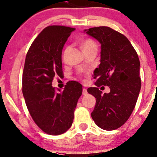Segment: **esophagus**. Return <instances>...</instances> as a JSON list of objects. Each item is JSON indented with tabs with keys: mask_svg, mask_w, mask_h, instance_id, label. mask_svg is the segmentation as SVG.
Listing matches in <instances>:
<instances>
[{
	"mask_svg": "<svg viewBox=\"0 0 157 157\" xmlns=\"http://www.w3.org/2000/svg\"><path fill=\"white\" fill-rule=\"evenodd\" d=\"M82 94L83 95H86L88 92H87V90L86 89H83V91H82Z\"/></svg>",
	"mask_w": 157,
	"mask_h": 157,
	"instance_id": "obj_1",
	"label": "esophagus"
}]
</instances>
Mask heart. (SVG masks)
<instances>
[{
    "label": "heart",
    "mask_w": 157,
    "mask_h": 157,
    "mask_svg": "<svg viewBox=\"0 0 157 157\" xmlns=\"http://www.w3.org/2000/svg\"><path fill=\"white\" fill-rule=\"evenodd\" d=\"M81 48H82L83 52H86L91 50V49H97V44L92 40L87 39V40H84L82 42V43H81Z\"/></svg>",
    "instance_id": "b5f03b06"
}]
</instances>
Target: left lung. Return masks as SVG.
Returning a JSON list of instances; mask_svg holds the SVG:
<instances>
[{
	"label": "left lung",
	"instance_id": "obj_1",
	"mask_svg": "<svg viewBox=\"0 0 157 157\" xmlns=\"http://www.w3.org/2000/svg\"><path fill=\"white\" fill-rule=\"evenodd\" d=\"M84 32L101 44L100 64L94 71L96 86L87 89L96 98L91 117L101 129L113 131L128 121L136 106L141 86L139 58L128 38L108 26ZM100 86H109L111 92L101 95Z\"/></svg>",
	"mask_w": 157,
	"mask_h": 157
}]
</instances>
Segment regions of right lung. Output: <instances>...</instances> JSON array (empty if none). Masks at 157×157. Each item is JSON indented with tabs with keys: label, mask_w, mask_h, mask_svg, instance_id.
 <instances>
[{
	"label": "right lung",
	"mask_w": 157,
	"mask_h": 157,
	"mask_svg": "<svg viewBox=\"0 0 157 157\" xmlns=\"http://www.w3.org/2000/svg\"><path fill=\"white\" fill-rule=\"evenodd\" d=\"M74 28L49 26L28 50L22 76V92L32 119L44 133L58 136L71 128L82 86L66 84L62 92L52 86L55 76H62V50ZM60 90H59L60 91Z\"/></svg>",
	"instance_id": "right-lung-1"
}]
</instances>
